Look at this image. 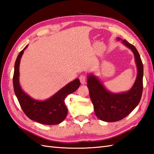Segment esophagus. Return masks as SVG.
Masks as SVG:
<instances>
[{
  "label": "esophagus",
  "mask_w": 154,
  "mask_h": 154,
  "mask_svg": "<svg viewBox=\"0 0 154 154\" xmlns=\"http://www.w3.org/2000/svg\"><path fill=\"white\" fill-rule=\"evenodd\" d=\"M86 79H87V77L85 75H81L79 77V80L81 84H85L86 82Z\"/></svg>",
  "instance_id": "obj_1"
}]
</instances>
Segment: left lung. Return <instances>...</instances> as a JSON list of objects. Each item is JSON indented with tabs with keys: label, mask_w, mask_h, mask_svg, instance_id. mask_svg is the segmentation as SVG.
I'll return each mask as SVG.
<instances>
[{
	"label": "left lung",
	"mask_w": 154,
	"mask_h": 154,
	"mask_svg": "<svg viewBox=\"0 0 154 154\" xmlns=\"http://www.w3.org/2000/svg\"><path fill=\"white\" fill-rule=\"evenodd\" d=\"M118 40H122L118 38ZM122 43L130 48L134 55L138 74L132 87L127 92L113 93L107 91L100 81L93 75L88 77L87 87L94 113L99 119L112 122L123 119L138 106L143 91V63L134 45L126 40Z\"/></svg>",
	"instance_id": "1"
}]
</instances>
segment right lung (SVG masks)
<instances>
[{
	"instance_id": "add662e5",
	"label": "right lung",
	"mask_w": 154,
	"mask_h": 154,
	"mask_svg": "<svg viewBox=\"0 0 154 154\" xmlns=\"http://www.w3.org/2000/svg\"><path fill=\"white\" fill-rule=\"evenodd\" d=\"M27 46L20 52L16 58L13 75V86L20 105L26 115L32 120L45 125L60 124L67 114V109L65 104V98L79 87V79L71 81L47 100L41 101L32 99L22 90L19 83L20 61Z\"/></svg>"
}]
</instances>
